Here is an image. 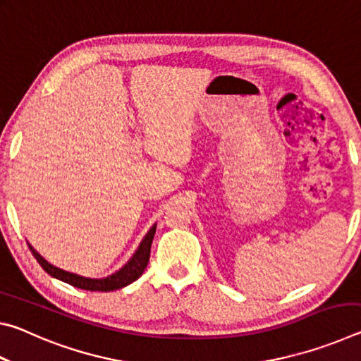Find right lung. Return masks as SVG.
Here are the masks:
<instances>
[{"label":"right lung","instance_id":"obj_1","mask_svg":"<svg viewBox=\"0 0 361 361\" xmlns=\"http://www.w3.org/2000/svg\"><path fill=\"white\" fill-rule=\"evenodd\" d=\"M154 234H156V224L152 226L148 234L145 235V239L142 240V243H140L138 250L135 252V255L132 256L130 261L127 262L124 267L119 269L118 272L113 274V276L105 277V279H87V277L76 276V274L62 271V269L49 264V262L42 258V256L36 252L30 243L28 247H30V252H32L36 258V261L39 262V266L44 269L49 276L56 277L59 280H62V282L70 283L71 286H76V288H81V290L113 291V290L124 288V286L135 282V280L145 272V269L148 266V261H149L151 243H152V239H154Z\"/></svg>","mask_w":361,"mask_h":361}]
</instances>
